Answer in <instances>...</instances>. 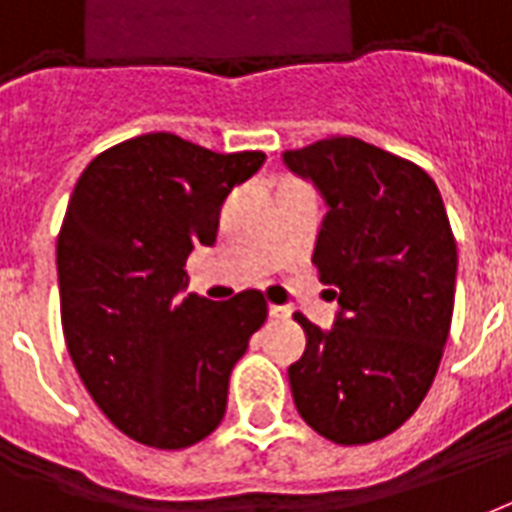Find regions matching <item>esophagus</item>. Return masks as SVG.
<instances>
[{"instance_id":"1","label":"esophagus","mask_w":512,"mask_h":512,"mask_svg":"<svg viewBox=\"0 0 512 512\" xmlns=\"http://www.w3.org/2000/svg\"><path fill=\"white\" fill-rule=\"evenodd\" d=\"M268 314H271L274 320H287L293 312H290L287 306H268Z\"/></svg>"}]
</instances>
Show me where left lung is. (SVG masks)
Listing matches in <instances>:
<instances>
[{
  "mask_svg": "<svg viewBox=\"0 0 512 512\" xmlns=\"http://www.w3.org/2000/svg\"><path fill=\"white\" fill-rule=\"evenodd\" d=\"M282 162L325 200L312 263L339 301L333 328L295 314L306 350L287 369L295 410L336 445L391 434L418 410L448 342L456 241L437 184L358 138Z\"/></svg>",
  "mask_w": 512,
  "mask_h": 512,
  "instance_id": "8db88e82",
  "label": "left lung"
}]
</instances>
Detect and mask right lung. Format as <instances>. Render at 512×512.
Masks as SVG:
<instances>
[{
    "mask_svg": "<svg viewBox=\"0 0 512 512\" xmlns=\"http://www.w3.org/2000/svg\"><path fill=\"white\" fill-rule=\"evenodd\" d=\"M263 162L149 132L94 157L70 195L56 241L64 342L105 418L149 448H189L217 429L230 372L266 323L257 290L208 301L187 295L184 274Z\"/></svg>",
    "mask_w": 512,
    "mask_h": 512,
    "instance_id": "right-lung-1",
    "label": "right lung"
}]
</instances>
